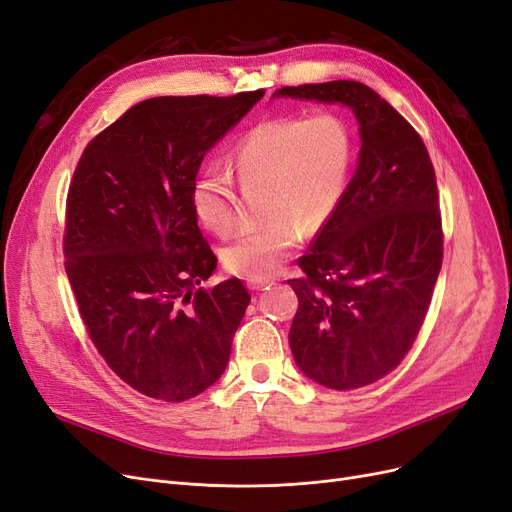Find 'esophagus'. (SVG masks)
<instances>
[{"label":"esophagus","instance_id":"obj_1","mask_svg":"<svg viewBox=\"0 0 512 512\" xmlns=\"http://www.w3.org/2000/svg\"><path fill=\"white\" fill-rule=\"evenodd\" d=\"M270 282H272L270 278H251V280H247V286L251 288V291H261V288H265Z\"/></svg>","mask_w":512,"mask_h":512}]
</instances>
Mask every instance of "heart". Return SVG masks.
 <instances>
[{
    "mask_svg": "<svg viewBox=\"0 0 512 512\" xmlns=\"http://www.w3.org/2000/svg\"><path fill=\"white\" fill-rule=\"evenodd\" d=\"M355 161L358 136L337 110L288 113L251 127L232 150L242 188L265 184L259 226L232 238L221 261L242 278H268L297 249L301 228L307 236L324 230L343 207ZM190 201L201 224L226 234L236 219L232 171L209 165L194 177Z\"/></svg>",
    "mask_w": 512,
    "mask_h": 512,
    "instance_id": "obj_1",
    "label": "heart"
}]
</instances>
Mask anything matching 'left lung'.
<instances>
[{"label": "left lung", "mask_w": 512, "mask_h": 512, "mask_svg": "<svg viewBox=\"0 0 512 512\" xmlns=\"http://www.w3.org/2000/svg\"><path fill=\"white\" fill-rule=\"evenodd\" d=\"M276 96L339 102L360 123L347 198L288 280L299 307L288 343L328 389H360L395 370L425 322L443 261L437 180L418 131L368 85L328 81Z\"/></svg>", "instance_id": "1"}]
</instances>
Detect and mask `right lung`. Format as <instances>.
I'll return each instance as SVG.
<instances>
[{"mask_svg": "<svg viewBox=\"0 0 512 512\" xmlns=\"http://www.w3.org/2000/svg\"><path fill=\"white\" fill-rule=\"evenodd\" d=\"M263 94L144 100L75 167L62 249L79 316L110 370L152 399L186 402L228 366L251 295L238 278L198 286L217 257L190 192L205 154Z\"/></svg>", "mask_w": 512, "mask_h": 512, "instance_id": "add662e5", "label": "right lung"}]
</instances>
